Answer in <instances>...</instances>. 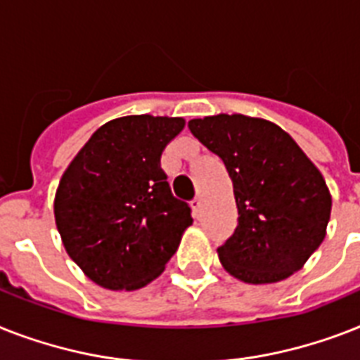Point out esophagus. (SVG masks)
Here are the masks:
<instances>
[{"label": "esophagus", "instance_id": "esophagus-1", "mask_svg": "<svg viewBox=\"0 0 360 360\" xmlns=\"http://www.w3.org/2000/svg\"><path fill=\"white\" fill-rule=\"evenodd\" d=\"M190 205H192V210H194L195 214H198V212H200V210H201V198H200V195H195Z\"/></svg>", "mask_w": 360, "mask_h": 360}]
</instances>
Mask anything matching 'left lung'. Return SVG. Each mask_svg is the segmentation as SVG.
<instances>
[{"instance_id": "obj_1", "label": "left lung", "mask_w": 360, "mask_h": 360, "mask_svg": "<svg viewBox=\"0 0 360 360\" xmlns=\"http://www.w3.org/2000/svg\"><path fill=\"white\" fill-rule=\"evenodd\" d=\"M233 181L238 226L218 248L221 266L251 285L283 281L326 238L331 194L290 134L268 120L218 114L188 122Z\"/></svg>"}]
</instances>
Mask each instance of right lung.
<instances>
[{"mask_svg":"<svg viewBox=\"0 0 360 360\" xmlns=\"http://www.w3.org/2000/svg\"><path fill=\"white\" fill-rule=\"evenodd\" d=\"M183 118L124 116L96 131L55 194V224L70 259L96 285L136 290L165 270L192 226L160 168Z\"/></svg>","mask_w":360,"mask_h":360,"instance_id":"1","label":"right lung"}]
</instances>
